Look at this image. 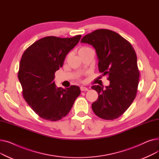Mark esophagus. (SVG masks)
Here are the masks:
<instances>
[{
	"mask_svg": "<svg viewBox=\"0 0 159 159\" xmlns=\"http://www.w3.org/2000/svg\"><path fill=\"white\" fill-rule=\"evenodd\" d=\"M80 90L82 91H88V88H87L86 87H84V86H80Z\"/></svg>",
	"mask_w": 159,
	"mask_h": 159,
	"instance_id": "esophagus-1",
	"label": "esophagus"
}]
</instances>
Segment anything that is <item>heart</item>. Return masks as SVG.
Masks as SVG:
<instances>
[{"instance_id": "b5f03b06", "label": "heart", "mask_w": 159, "mask_h": 159, "mask_svg": "<svg viewBox=\"0 0 159 159\" xmlns=\"http://www.w3.org/2000/svg\"><path fill=\"white\" fill-rule=\"evenodd\" d=\"M91 51H93V50L91 49L90 48L87 47V46H83V47H81L79 49V54L84 53V52H91Z\"/></svg>"}]
</instances>
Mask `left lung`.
Masks as SVG:
<instances>
[{
	"label": "left lung",
	"mask_w": 159,
	"mask_h": 159,
	"mask_svg": "<svg viewBox=\"0 0 159 159\" xmlns=\"http://www.w3.org/2000/svg\"><path fill=\"white\" fill-rule=\"evenodd\" d=\"M80 42L95 49L98 70L102 76L107 75L110 82L106 89L98 85L91 87L98 94L91 106L92 110L101 119H117L128 110L137 95L140 74L135 50L117 33L106 29L87 34Z\"/></svg>",
	"instance_id": "8db88e82"
}]
</instances>
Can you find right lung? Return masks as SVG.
I'll list each match as a JSON object with an SVG mask.
<instances>
[{
	"mask_svg": "<svg viewBox=\"0 0 159 159\" xmlns=\"http://www.w3.org/2000/svg\"><path fill=\"white\" fill-rule=\"evenodd\" d=\"M81 38L46 37L25 51L20 62L18 78L23 97L40 117L57 121L68 115L80 95L77 86L63 89L55 84V73L62 66L66 55Z\"/></svg>",
	"mask_w": 159,
	"mask_h": 159,
	"instance_id": "obj_1",
	"label": "right lung"
}]
</instances>
